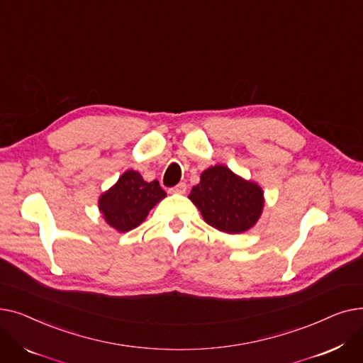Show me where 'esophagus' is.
I'll return each mask as SVG.
<instances>
[{
	"label": "esophagus",
	"mask_w": 363,
	"mask_h": 363,
	"mask_svg": "<svg viewBox=\"0 0 363 363\" xmlns=\"http://www.w3.org/2000/svg\"><path fill=\"white\" fill-rule=\"evenodd\" d=\"M169 191L174 193V194H184V193L186 191V184H185V182H179V184L175 185L174 188H170Z\"/></svg>",
	"instance_id": "obj_1"
}]
</instances>
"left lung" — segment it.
Masks as SVG:
<instances>
[{
  "instance_id": "left-lung-1",
  "label": "left lung",
  "mask_w": 363,
  "mask_h": 363,
  "mask_svg": "<svg viewBox=\"0 0 363 363\" xmlns=\"http://www.w3.org/2000/svg\"><path fill=\"white\" fill-rule=\"evenodd\" d=\"M188 197L208 225L228 234L250 230L263 208L260 186L244 181L222 164L206 169Z\"/></svg>"
}]
</instances>
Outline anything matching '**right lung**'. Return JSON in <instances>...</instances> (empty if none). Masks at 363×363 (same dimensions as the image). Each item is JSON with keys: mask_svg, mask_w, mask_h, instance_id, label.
I'll return each instance as SVG.
<instances>
[{"mask_svg": "<svg viewBox=\"0 0 363 363\" xmlns=\"http://www.w3.org/2000/svg\"><path fill=\"white\" fill-rule=\"evenodd\" d=\"M166 193L159 181L145 182L135 170H128L99 201L100 211L110 226L119 233L137 228Z\"/></svg>", "mask_w": 363, "mask_h": 363, "instance_id": "1", "label": "right lung"}]
</instances>
